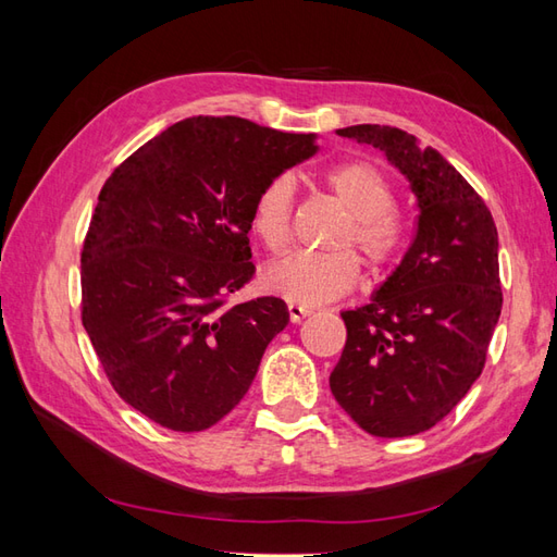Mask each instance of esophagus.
<instances>
[{"instance_id": "34e87169", "label": "esophagus", "mask_w": 557, "mask_h": 557, "mask_svg": "<svg viewBox=\"0 0 557 557\" xmlns=\"http://www.w3.org/2000/svg\"><path fill=\"white\" fill-rule=\"evenodd\" d=\"M287 311H289V321H292V323H301L306 315L313 313V311L309 309V306H301V304H289Z\"/></svg>"}]
</instances>
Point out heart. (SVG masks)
<instances>
[{"label": "heart", "instance_id": "b5f03b06", "mask_svg": "<svg viewBox=\"0 0 557 557\" xmlns=\"http://www.w3.org/2000/svg\"><path fill=\"white\" fill-rule=\"evenodd\" d=\"M349 220L335 234V246H354L373 272L385 270L401 248V224L393 212L395 194L381 170L369 162H347L325 174ZM294 208L292 176L280 174L260 188L251 224L272 253L282 251L289 239ZM359 280V260L347 248L335 251H294L263 272L268 292L292 304H325L347 294Z\"/></svg>", "mask_w": 557, "mask_h": 557}]
</instances>
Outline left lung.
Listing matches in <instances>:
<instances>
[{
	"mask_svg": "<svg viewBox=\"0 0 557 557\" xmlns=\"http://www.w3.org/2000/svg\"><path fill=\"white\" fill-rule=\"evenodd\" d=\"M339 136L385 152L417 196V236L369 304L342 311L347 345L330 373L337 405L366 433L433 429L486 363L503 309L498 230L453 164L395 126L359 124Z\"/></svg>",
	"mask_w": 557,
	"mask_h": 557,
	"instance_id": "obj_1",
	"label": "left lung"
}]
</instances>
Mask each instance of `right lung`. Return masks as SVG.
<instances>
[{
  "label": "right lung",
  "mask_w": 557,
  "mask_h": 557,
  "mask_svg": "<svg viewBox=\"0 0 557 557\" xmlns=\"http://www.w3.org/2000/svg\"><path fill=\"white\" fill-rule=\"evenodd\" d=\"M315 152V134L191 116L104 182L81 253V318L116 395L150 421L206 431L248 393L289 311L277 297L224 301L256 272L258 191Z\"/></svg>",
  "instance_id": "add662e5"
}]
</instances>
